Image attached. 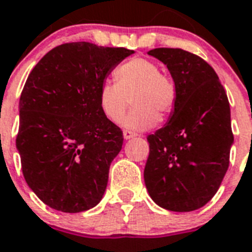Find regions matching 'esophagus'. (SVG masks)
Masks as SVG:
<instances>
[{
  "label": "esophagus",
  "instance_id": "34e87169",
  "mask_svg": "<svg viewBox=\"0 0 252 252\" xmlns=\"http://www.w3.org/2000/svg\"><path fill=\"white\" fill-rule=\"evenodd\" d=\"M136 134L135 132H132V131H128V130H125L124 131V138L126 139V140H128V139H132V138H135Z\"/></svg>",
  "mask_w": 252,
  "mask_h": 252
}]
</instances>
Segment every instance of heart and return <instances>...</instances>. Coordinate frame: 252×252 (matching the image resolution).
Instances as JSON below:
<instances>
[{"label": "heart", "instance_id": "obj_1", "mask_svg": "<svg viewBox=\"0 0 252 252\" xmlns=\"http://www.w3.org/2000/svg\"><path fill=\"white\" fill-rule=\"evenodd\" d=\"M116 80L106 79L98 88V105L112 122L120 120L130 104L134 108L121 120L130 130H147L158 124V116H166L176 105L177 91L173 80L160 72L155 62L134 58L116 70Z\"/></svg>", "mask_w": 252, "mask_h": 252}]
</instances>
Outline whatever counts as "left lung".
Returning <instances> with one entry per match:
<instances>
[{
    "mask_svg": "<svg viewBox=\"0 0 252 252\" xmlns=\"http://www.w3.org/2000/svg\"><path fill=\"white\" fill-rule=\"evenodd\" d=\"M148 54L166 65L177 100L164 127L147 138L144 182L161 208L191 212L213 198L229 168L234 138L228 96L215 70L196 54L173 48Z\"/></svg>",
    "mask_w": 252,
    "mask_h": 252,
    "instance_id": "obj_1",
    "label": "left lung"
}]
</instances>
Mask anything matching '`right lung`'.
<instances>
[{
	"mask_svg": "<svg viewBox=\"0 0 252 252\" xmlns=\"http://www.w3.org/2000/svg\"><path fill=\"white\" fill-rule=\"evenodd\" d=\"M132 53L86 41L62 44L28 75L19 100L17 150L24 180L50 208L83 212L102 199L124 135L102 114L98 88Z\"/></svg>",
	"mask_w": 252,
	"mask_h": 252,
	"instance_id": "right-lung-1",
	"label": "right lung"
}]
</instances>
